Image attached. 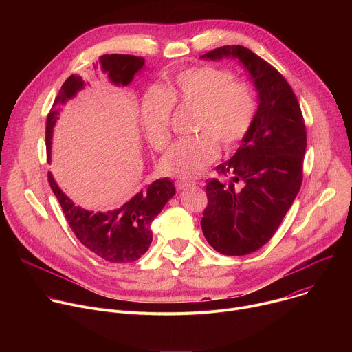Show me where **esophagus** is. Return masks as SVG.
Returning <instances> with one entry per match:
<instances>
[{
  "mask_svg": "<svg viewBox=\"0 0 352 352\" xmlns=\"http://www.w3.org/2000/svg\"><path fill=\"white\" fill-rule=\"evenodd\" d=\"M190 185H193V182H189V181H177L175 182V186H177L178 190H182V189H185V188H188Z\"/></svg>",
  "mask_w": 352,
  "mask_h": 352,
  "instance_id": "esophagus-1",
  "label": "esophagus"
}]
</instances>
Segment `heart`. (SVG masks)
I'll use <instances>...</instances> for the list:
<instances>
[{"mask_svg": "<svg viewBox=\"0 0 352 352\" xmlns=\"http://www.w3.org/2000/svg\"><path fill=\"white\" fill-rule=\"evenodd\" d=\"M173 106L196 110L193 132L177 140L160 160L164 175L195 178L217 157V143L224 150L235 147L252 128L256 116L255 93L248 83L235 80L231 71L212 65L186 68L160 91L147 93L139 109V124L146 140L163 150L170 140Z\"/></svg>", "mask_w": 352, "mask_h": 352, "instance_id": "1", "label": "heart"}]
</instances>
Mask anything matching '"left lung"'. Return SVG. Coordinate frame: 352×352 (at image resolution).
Instances as JSON below:
<instances>
[{"label":"left lung","mask_w":352,"mask_h":352,"mask_svg":"<svg viewBox=\"0 0 352 352\" xmlns=\"http://www.w3.org/2000/svg\"><path fill=\"white\" fill-rule=\"evenodd\" d=\"M202 60H236L258 91V111L236 153L216 167L227 182L206 185L202 231L217 252L252 254L273 236L302 184L307 129L284 76L242 45L214 48Z\"/></svg>","instance_id":"1"}]
</instances>
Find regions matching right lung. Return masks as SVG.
<instances>
[{
  "instance_id": "add662e5",
  "label": "right lung",
  "mask_w": 352,
  "mask_h": 352,
  "mask_svg": "<svg viewBox=\"0 0 352 352\" xmlns=\"http://www.w3.org/2000/svg\"><path fill=\"white\" fill-rule=\"evenodd\" d=\"M98 63L116 86H128L135 75L144 69V58L126 54H106L100 57ZM82 89H85V80L75 74L64 82L56 97L45 125L48 163L52 162L53 132L61 107ZM48 182L76 238L98 258L111 263H132L144 255L153 239V220L175 195L173 181L162 178L140 189L118 209L94 213L76 206L61 190L52 173H48Z\"/></svg>"
}]
</instances>
